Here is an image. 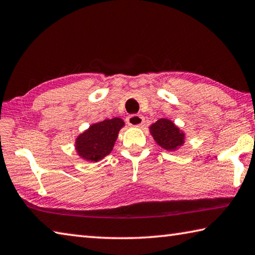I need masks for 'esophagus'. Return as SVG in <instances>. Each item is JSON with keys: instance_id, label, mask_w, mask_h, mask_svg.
Masks as SVG:
<instances>
[{"instance_id": "1", "label": "esophagus", "mask_w": 255, "mask_h": 255, "mask_svg": "<svg viewBox=\"0 0 255 255\" xmlns=\"http://www.w3.org/2000/svg\"><path fill=\"white\" fill-rule=\"evenodd\" d=\"M127 122H128V125H131V127H140V125L143 124L144 119L142 118L141 115L132 114V115H130V116H128Z\"/></svg>"}]
</instances>
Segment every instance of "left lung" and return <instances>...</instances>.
Masks as SVG:
<instances>
[{
  "instance_id": "8db88e82",
  "label": "left lung",
  "mask_w": 255,
  "mask_h": 255,
  "mask_svg": "<svg viewBox=\"0 0 255 255\" xmlns=\"http://www.w3.org/2000/svg\"><path fill=\"white\" fill-rule=\"evenodd\" d=\"M155 142L166 150H176L184 144L185 134L170 120L160 119L150 128Z\"/></svg>"
}]
</instances>
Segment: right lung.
I'll return each instance as SVG.
<instances>
[{"mask_svg": "<svg viewBox=\"0 0 255 255\" xmlns=\"http://www.w3.org/2000/svg\"><path fill=\"white\" fill-rule=\"evenodd\" d=\"M123 125L124 122L119 118L93 124L76 140L78 154L83 159L95 162L110 154Z\"/></svg>", "mask_w": 255, "mask_h": 255, "instance_id": "obj_1", "label": "right lung"}]
</instances>
